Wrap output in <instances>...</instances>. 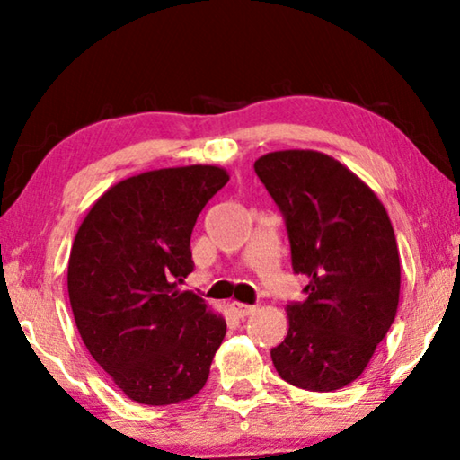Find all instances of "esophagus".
<instances>
[{
  "instance_id": "esophagus-1",
  "label": "esophagus",
  "mask_w": 460,
  "mask_h": 460,
  "mask_svg": "<svg viewBox=\"0 0 460 460\" xmlns=\"http://www.w3.org/2000/svg\"><path fill=\"white\" fill-rule=\"evenodd\" d=\"M229 308H231V313L235 314L237 318H245V316H249L255 310L253 306H249V305H241V302H231Z\"/></svg>"
}]
</instances>
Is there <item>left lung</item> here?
<instances>
[{
    "label": "left lung",
    "instance_id": "left-lung-1",
    "mask_svg": "<svg viewBox=\"0 0 460 460\" xmlns=\"http://www.w3.org/2000/svg\"><path fill=\"white\" fill-rule=\"evenodd\" d=\"M255 174L284 215L306 300L290 302L271 349L279 377L334 392L367 367L400 302V253L385 207L359 176L314 150L270 152Z\"/></svg>",
    "mask_w": 460,
    "mask_h": 460
}]
</instances>
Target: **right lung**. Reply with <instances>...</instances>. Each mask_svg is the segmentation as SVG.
Listing matches in <instances>:
<instances>
[{
    "label": "right lung",
    "mask_w": 460,
    "mask_h": 460,
    "mask_svg": "<svg viewBox=\"0 0 460 460\" xmlns=\"http://www.w3.org/2000/svg\"><path fill=\"white\" fill-rule=\"evenodd\" d=\"M227 181L219 166L150 170L101 194L76 231L68 260L76 329L137 403L197 395L227 332L200 296L178 290L194 268V223Z\"/></svg>",
    "instance_id": "obj_1"
}]
</instances>
